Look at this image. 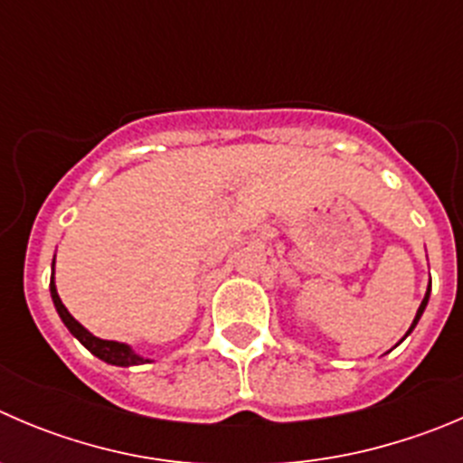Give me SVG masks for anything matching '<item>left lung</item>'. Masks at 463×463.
I'll return each mask as SVG.
<instances>
[{"mask_svg": "<svg viewBox=\"0 0 463 463\" xmlns=\"http://www.w3.org/2000/svg\"><path fill=\"white\" fill-rule=\"evenodd\" d=\"M432 286V284H430ZM427 300H430V288H427V293H425V298H422V302H420V307H418V314H416V318H413V323H411V327H409V332H407V336L409 334H411V329L416 327V323L418 320H420V316H422V311H425V307H427Z\"/></svg>", "mask_w": 463, "mask_h": 463, "instance_id": "obj_1", "label": "left lung"}]
</instances>
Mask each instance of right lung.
<instances>
[{
	"label": "right lung",
	"instance_id": "add662e5",
	"mask_svg": "<svg viewBox=\"0 0 463 463\" xmlns=\"http://www.w3.org/2000/svg\"><path fill=\"white\" fill-rule=\"evenodd\" d=\"M50 290H52V300H54V307H56V311H59L61 320L65 323V327H68L70 332H72V336H77L79 341H81V345L88 347L92 354L99 356V359L107 361V364H113V366H138V364H147L149 359H143V356H138L134 350H131L129 345H125V343L104 341V338H97V336H92V334L88 332L83 325H79L77 320L70 316V311L65 309L63 302H61L59 293H56L54 277H52V281H50Z\"/></svg>",
	"mask_w": 463,
	"mask_h": 463
}]
</instances>
